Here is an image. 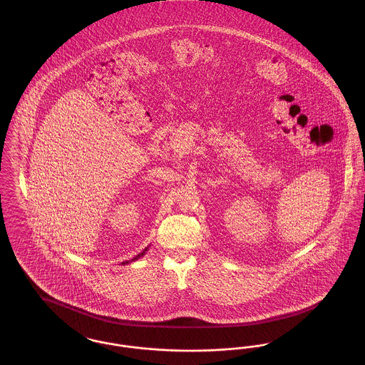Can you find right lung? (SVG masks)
Masks as SVG:
<instances>
[{
    "mask_svg": "<svg viewBox=\"0 0 365 365\" xmlns=\"http://www.w3.org/2000/svg\"><path fill=\"white\" fill-rule=\"evenodd\" d=\"M148 249H149V246H148V247H146V249H143V250H142V252H140V253H139V255H137V256H135V257H134V259H133V260H131V261L138 260L139 257H143V256H145V253H146V252H148ZM128 262H130V261H124V262H123V264H128Z\"/></svg>",
    "mask_w": 365,
    "mask_h": 365,
    "instance_id": "right-lung-1",
    "label": "right lung"
}]
</instances>
